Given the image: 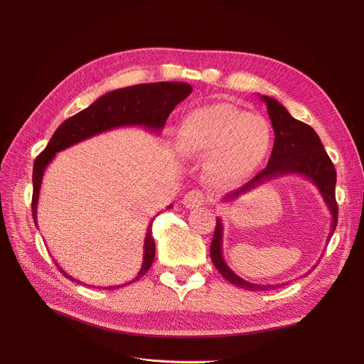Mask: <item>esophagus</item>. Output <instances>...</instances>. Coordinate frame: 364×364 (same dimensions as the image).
I'll return each instance as SVG.
<instances>
[{"instance_id": "1", "label": "esophagus", "mask_w": 364, "mask_h": 364, "mask_svg": "<svg viewBox=\"0 0 364 364\" xmlns=\"http://www.w3.org/2000/svg\"><path fill=\"white\" fill-rule=\"evenodd\" d=\"M205 200H206V198H205V195L200 192V190H192V192H188V193L184 196L183 203H184L187 208L193 209V208H198V206L203 205Z\"/></svg>"}]
</instances>
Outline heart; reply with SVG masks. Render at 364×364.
<instances>
[{
	"label": "heart",
	"instance_id": "b5f03b06",
	"mask_svg": "<svg viewBox=\"0 0 364 364\" xmlns=\"http://www.w3.org/2000/svg\"><path fill=\"white\" fill-rule=\"evenodd\" d=\"M270 141L264 118L230 103H217L186 114L176 144L186 158L206 156L205 171L214 181L235 184L262 164Z\"/></svg>",
	"mask_w": 364,
	"mask_h": 364
}]
</instances>
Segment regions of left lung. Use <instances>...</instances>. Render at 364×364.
I'll use <instances>...</instances> for the list:
<instances>
[{"label": "left lung", "mask_w": 364, "mask_h": 364, "mask_svg": "<svg viewBox=\"0 0 364 364\" xmlns=\"http://www.w3.org/2000/svg\"><path fill=\"white\" fill-rule=\"evenodd\" d=\"M259 99L265 103L267 112L274 129V146L272 156L267 164L265 169L257 174L251 181H247L236 192L223 198V202H230L237 199L240 195L251 192L262 183L276 180L284 176H302L310 180L318 190L320 196L326 203L331 213V232L328 242L331 240L336 223H338V205L335 199V184H336V171L328 156L326 150L317 136V132L307 124L295 119L292 114L286 110L276 99L269 95H259ZM223 233L224 227L221 218H217L215 232L211 243V259L220 274L230 283L239 286L246 291H270L280 288L282 284H259L250 283L247 280L239 277L223 258ZM316 267V265H314ZM313 267V269H314ZM311 269V270H313ZM310 274V272L307 273Z\"/></svg>", "instance_id": "1"}]
</instances>
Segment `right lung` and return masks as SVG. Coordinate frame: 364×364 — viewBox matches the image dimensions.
Instances as JSON below:
<instances>
[{"instance_id":"obj_1","label":"right lung","mask_w":364,"mask_h":364,"mask_svg":"<svg viewBox=\"0 0 364 364\" xmlns=\"http://www.w3.org/2000/svg\"><path fill=\"white\" fill-rule=\"evenodd\" d=\"M192 87L184 82H153V84H139L132 87H125L103 94L87 109L73 114L72 118L66 119L59 128H57L50 139L47 147L40 156L35 159L32 183H33V195H32V217L36 223V209L38 199H40V188L43 183V177L46 168L54 159L55 153H59L76 143H81L87 139H91L97 134L122 128V127H143L151 132L159 134L169 113L176 109L178 103H181L187 95L192 92ZM172 208V205L166 206V209ZM155 220V218H153ZM151 220V223H153ZM151 223L147 227L144 237V252L143 262L139 274L129 282L107 286L103 288L106 291L119 289L125 284L137 282L143 277L151 267L153 258H155V239L151 235ZM65 277L72 282L82 283L76 280L70 274H68L62 267L55 262ZM84 284V283H82ZM95 288V286H94Z\"/></svg>"}]
</instances>
